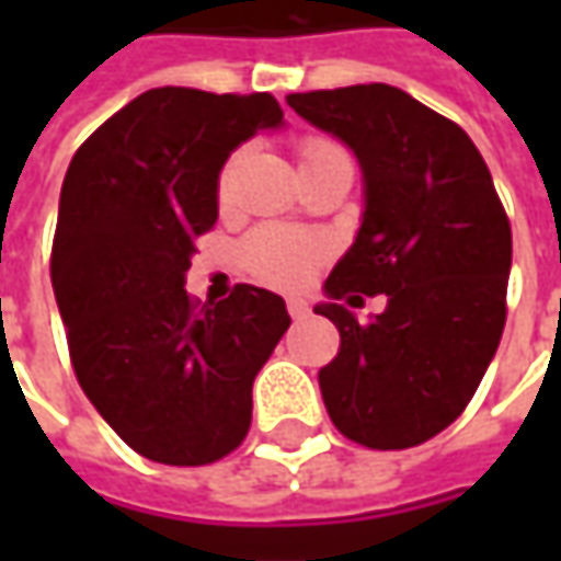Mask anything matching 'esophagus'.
<instances>
[{
    "label": "esophagus",
    "instance_id": "1",
    "mask_svg": "<svg viewBox=\"0 0 561 561\" xmlns=\"http://www.w3.org/2000/svg\"><path fill=\"white\" fill-rule=\"evenodd\" d=\"M287 312H290V318L299 321V318H306L312 309H309V302H302V299H290V302H287Z\"/></svg>",
    "mask_w": 561,
    "mask_h": 561
}]
</instances>
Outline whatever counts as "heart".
I'll return each instance as SVG.
<instances>
[{"mask_svg": "<svg viewBox=\"0 0 561 561\" xmlns=\"http://www.w3.org/2000/svg\"><path fill=\"white\" fill-rule=\"evenodd\" d=\"M343 152L334 140L324 137H309L299 142V162L309 164ZM240 156H230L227 164L221 168L218 178V196L227 199L230 193V181H233V168H237ZM240 259L243 268L277 290H299L312 280V274L321 268V262L328 259V243L312 233H299V230H287V227H259L255 233H249L247 243L240 247Z\"/></svg>", "mask_w": 561, "mask_h": 561, "instance_id": "heart-1", "label": "heart"}]
</instances>
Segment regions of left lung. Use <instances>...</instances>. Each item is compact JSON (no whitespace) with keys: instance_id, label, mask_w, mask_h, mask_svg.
I'll use <instances>...</instances> for the list:
<instances>
[{"instance_id":"left-lung-1","label":"left lung","mask_w":561,"mask_h":561,"mask_svg":"<svg viewBox=\"0 0 561 561\" xmlns=\"http://www.w3.org/2000/svg\"><path fill=\"white\" fill-rule=\"evenodd\" d=\"M356 152L365 215L324 290L340 350L318 371L334 427L368 449H409L465 412L506 328L512 227L478 146L456 121L387 83L287 96ZM388 309L358 322L360 293Z\"/></svg>"}]
</instances>
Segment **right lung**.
Here are the masks:
<instances>
[{
  "mask_svg": "<svg viewBox=\"0 0 561 561\" xmlns=\"http://www.w3.org/2000/svg\"><path fill=\"white\" fill-rule=\"evenodd\" d=\"M284 124L271 93L159 87L93 130L68 164L53 290L77 383L134 453L211 465L249 434L252 380L290 328L277 293L184 290L218 221V174L255 130Z\"/></svg>",
  "mask_w": 561,
  "mask_h": 561,
  "instance_id": "add662e5",
  "label": "right lung"
}]
</instances>
